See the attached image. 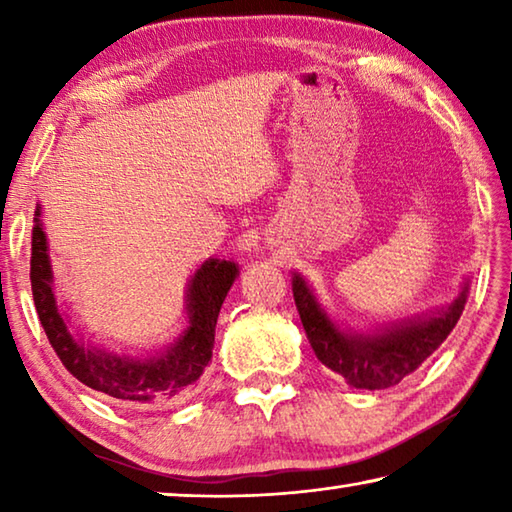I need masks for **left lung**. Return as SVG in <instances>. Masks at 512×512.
<instances>
[{
    "label": "left lung",
    "instance_id": "8db88e82",
    "mask_svg": "<svg viewBox=\"0 0 512 512\" xmlns=\"http://www.w3.org/2000/svg\"><path fill=\"white\" fill-rule=\"evenodd\" d=\"M467 289L470 284L465 282L452 305L431 314L384 327L375 334H354L336 325L309 284L293 273V300L318 361L339 372L350 386L368 391L400 384L440 348L463 314Z\"/></svg>",
    "mask_w": 512,
    "mask_h": 512
}]
</instances>
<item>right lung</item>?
Returning a JSON list of instances; mask_svg holds the SVG:
<instances>
[{"mask_svg":"<svg viewBox=\"0 0 512 512\" xmlns=\"http://www.w3.org/2000/svg\"><path fill=\"white\" fill-rule=\"evenodd\" d=\"M239 266L228 259H207L187 284V329L155 357L133 359L94 348L72 329V320L56 300L47 235L40 207L31 237V291L40 325L63 366L81 384L126 404H162L187 395L212 359L216 318L237 280Z\"/></svg>","mask_w":512,"mask_h":512,"instance_id":"add662e5","label":"right lung"}]
</instances>
